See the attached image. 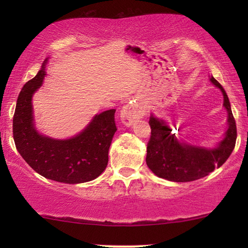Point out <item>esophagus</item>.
Returning a JSON list of instances; mask_svg holds the SVG:
<instances>
[{
    "mask_svg": "<svg viewBox=\"0 0 248 248\" xmlns=\"http://www.w3.org/2000/svg\"><path fill=\"white\" fill-rule=\"evenodd\" d=\"M144 115V109L142 108L140 105L131 103L125 105L123 109L121 111V118L122 122H123L124 125L126 126H130L134 123L135 121L139 120V118H142Z\"/></svg>",
    "mask_w": 248,
    "mask_h": 248,
    "instance_id": "esophagus-1",
    "label": "esophagus"
}]
</instances>
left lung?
Segmentation results:
<instances>
[{"label": "left lung", "mask_w": 248, "mask_h": 248, "mask_svg": "<svg viewBox=\"0 0 248 248\" xmlns=\"http://www.w3.org/2000/svg\"><path fill=\"white\" fill-rule=\"evenodd\" d=\"M212 83L222 91L223 106L228 111V130L219 147L213 150L179 143L176 135L161 120L150 117L151 135L147 145L148 167L158 177L172 182H192L202 178L225 164L235 148L237 138L236 122L225 89L215 78Z\"/></svg>", "instance_id": "1"}]
</instances>
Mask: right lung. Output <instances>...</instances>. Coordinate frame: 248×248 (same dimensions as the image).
<instances>
[{
	"mask_svg": "<svg viewBox=\"0 0 248 248\" xmlns=\"http://www.w3.org/2000/svg\"><path fill=\"white\" fill-rule=\"evenodd\" d=\"M45 64L20 91L13 115L16 150L36 172L53 181L78 184L97 178L107 167L108 150L116 132L115 111H103L86 130L69 140H54L37 133L32 123L31 97L45 77Z\"/></svg>",
	"mask_w": 248,
	"mask_h": 248,
	"instance_id": "right-lung-1",
	"label": "right lung"
}]
</instances>
